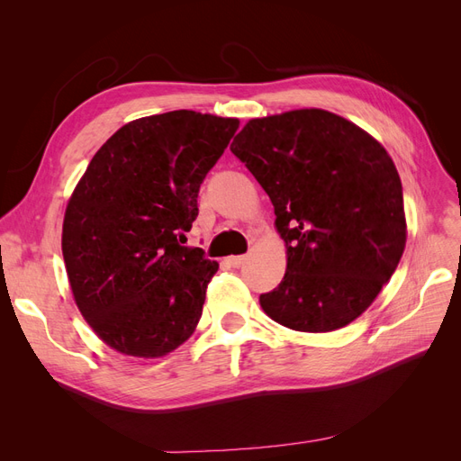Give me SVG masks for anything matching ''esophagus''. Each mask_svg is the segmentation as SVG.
Wrapping results in <instances>:
<instances>
[{
  "mask_svg": "<svg viewBox=\"0 0 461 461\" xmlns=\"http://www.w3.org/2000/svg\"><path fill=\"white\" fill-rule=\"evenodd\" d=\"M246 261V256H230L227 258V263L230 265V267H242Z\"/></svg>",
  "mask_w": 461,
  "mask_h": 461,
  "instance_id": "obj_1",
  "label": "esophagus"
}]
</instances>
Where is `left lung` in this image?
<instances>
[{
  "instance_id": "obj_1",
  "label": "left lung",
  "mask_w": 461,
  "mask_h": 461,
  "mask_svg": "<svg viewBox=\"0 0 461 461\" xmlns=\"http://www.w3.org/2000/svg\"><path fill=\"white\" fill-rule=\"evenodd\" d=\"M230 151L267 192L286 242L281 285L259 296L276 323L330 332L364 313L406 246L402 183L386 149L323 109L252 119Z\"/></svg>"
}]
</instances>
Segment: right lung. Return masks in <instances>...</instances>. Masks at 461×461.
Segmentation results:
<instances>
[{
	"label": "right lung",
	"instance_id": "add662e5",
	"mask_svg": "<svg viewBox=\"0 0 461 461\" xmlns=\"http://www.w3.org/2000/svg\"><path fill=\"white\" fill-rule=\"evenodd\" d=\"M239 119L169 111L132 121L97 149L63 221L78 310L113 350L173 352L196 329L219 263L186 246L205 175Z\"/></svg>",
	"mask_w": 461,
	"mask_h": 461
}]
</instances>
